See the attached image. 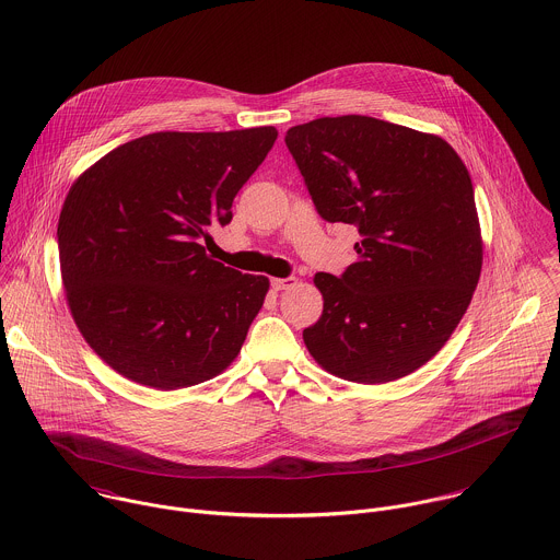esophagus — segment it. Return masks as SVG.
Returning <instances> with one entry per match:
<instances>
[{
    "label": "esophagus",
    "instance_id": "34e87169",
    "mask_svg": "<svg viewBox=\"0 0 560 560\" xmlns=\"http://www.w3.org/2000/svg\"><path fill=\"white\" fill-rule=\"evenodd\" d=\"M296 277H285V279H272L270 281V285H272V290H277V292H281V290H290V288H294L296 285Z\"/></svg>",
    "mask_w": 560,
    "mask_h": 560
}]
</instances>
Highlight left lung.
<instances>
[{
	"label": "left lung",
	"instance_id": "left-lung-1",
	"mask_svg": "<svg viewBox=\"0 0 560 560\" xmlns=\"http://www.w3.org/2000/svg\"><path fill=\"white\" fill-rule=\"evenodd\" d=\"M285 145L318 213L362 235L342 277H314L323 316L303 331L307 351L355 384L415 373L445 347L480 281L467 165L439 135L366 115L292 126Z\"/></svg>",
	"mask_w": 560,
	"mask_h": 560
}]
</instances>
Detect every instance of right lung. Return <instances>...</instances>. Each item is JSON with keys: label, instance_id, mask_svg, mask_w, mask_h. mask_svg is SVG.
Masks as SVG:
<instances>
[{"label": "right lung", "instance_id": "obj_1", "mask_svg": "<svg viewBox=\"0 0 560 560\" xmlns=\"http://www.w3.org/2000/svg\"><path fill=\"white\" fill-rule=\"evenodd\" d=\"M275 139V126L152 132L75 178L56 231L60 277L82 338L113 371L178 390L237 358L270 281L211 259L202 240L231 222Z\"/></svg>", "mask_w": 560, "mask_h": 560}]
</instances>
